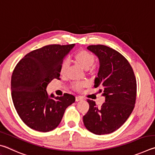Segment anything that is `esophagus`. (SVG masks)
<instances>
[{
  "mask_svg": "<svg viewBox=\"0 0 155 155\" xmlns=\"http://www.w3.org/2000/svg\"><path fill=\"white\" fill-rule=\"evenodd\" d=\"M81 100H82V98H81V97H80V96H76V101H77V102L80 101H81Z\"/></svg>",
  "mask_w": 155,
  "mask_h": 155,
  "instance_id": "obj_1",
  "label": "esophagus"
}]
</instances>
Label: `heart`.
I'll list each match as a JSON object with an SVG mask.
<instances>
[{"label": "heart", "instance_id": "heart-1", "mask_svg": "<svg viewBox=\"0 0 155 155\" xmlns=\"http://www.w3.org/2000/svg\"><path fill=\"white\" fill-rule=\"evenodd\" d=\"M75 58L77 59L78 64L85 68V69H89V68H90L94 64V61H95V57H94L93 54H91L90 52L86 51H81L77 52L75 56ZM68 65H69V61H68V60H64V61L61 64V68H60V72H61V74H64L65 71H66ZM86 85H87V83L85 82V81H83V82H77L74 84L73 87L76 89V90H81L82 87H85Z\"/></svg>", "mask_w": 155, "mask_h": 155}]
</instances>
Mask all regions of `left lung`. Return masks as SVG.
<instances>
[{
  "label": "left lung",
  "instance_id": "obj_1",
  "mask_svg": "<svg viewBox=\"0 0 155 155\" xmlns=\"http://www.w3.org/2000/svg\"><path fill=\"white\" fill-rule=\"evenodd\" d=\"M87 48L99 59L94 87H102L100 92H103L105 102L98 108L95 101L87 100L90 109L83 116V123L94 134H109L127 121L134 109L135 77L127 59L115 50L104 45H91Z\"/></svg>",
  "mask_w": 155,
  "mask_h": 155
}]
</instances>
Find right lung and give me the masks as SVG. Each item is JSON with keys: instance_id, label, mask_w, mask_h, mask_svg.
Listing matches in <instances>:
<instances>
[{"instance_id": "1", "label": "right lung", "mask_w": 155, "mask_h": 155, "mask_svg": "<svg viewBox=\"0 0 155 155\" xmlns=\"http://www.w3.org/2000/svg\"><path fill=\"white\" fill-rule=\"evenodd\" d=\"M75 44H52L35 50L23 57L13 72L11 89L15 109L25 124L33 130L48 132L58 127L75 97L49 96L46 87L59 79L60 68Z\"/></svg>"}]
</instances>
